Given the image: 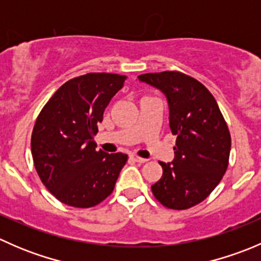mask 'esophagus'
<instances>
[{"label":"esophagus","mask_w":261,"mask_h":261,"mask_svg":"<svg viewBox=\"0 0 261 261\" xmlns=\"http://www.w3.org/2000/svg\"><path fill=\"white\" fill-rule=\"evenodd\" d=\"M131 159L134 160V162H136V163H145L146 162V159L145 158H140V156H138V155H131Z\"/></svg>","instance_id":"esophagus-1"}]
</instances>
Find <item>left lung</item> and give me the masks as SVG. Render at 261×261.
Instances as JSON below:
<instances>
[{
  "label": "left lung",
  "instance_id": "left-lung-1",
  "mask_svg": "<svg viewBox=\"0 0 261 261\" xmlns=\"http://www.w3.org/2000/svg\"><path fill=\"white\" fill-rule=\"evenodd\" d=\"M163 92L169 103V126L177 135L174 160L159 162L163 175L151 186L164 207L188 210L217 187L228 167L231 135L211 92L191 75L175 70L139 75Z\"/></svg>",
  "mask_w": 261,
  "mask_h": 261
}]
</instances>
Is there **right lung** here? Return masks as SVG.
<instances>
[{
	"label": "right lung",
	"mask_w": 261,
	"mask_h": 261,
	"mask_svg": "<svg viewBox=\"0 0 261 261\" xmlns=\"http://www.w3.org/2000/svg\"><path fill=\"white\" fill-rule=\"evenodd\" d=\"M125 78L112 73L73 78L53 94L36 118L31 134L34 165L44 186L62 203L89 208L114 191L127 155L97 151L93 136Z\"/></svg>",
	"instance_id": "1"
}]
</instances>
